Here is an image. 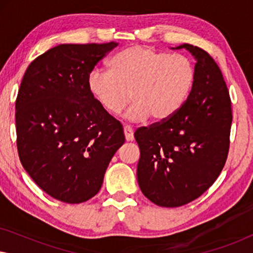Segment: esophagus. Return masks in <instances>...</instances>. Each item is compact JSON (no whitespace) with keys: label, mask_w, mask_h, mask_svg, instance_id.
<instances>
[{"label":"esophagus","mask_w":253,"mask_h":253,"mask_svg":"<svg viewBox=\"0 0 253 253\" xmlns=\"http://www.w3.org/2000/svg\"><path fill=\"white\" fill-rule=\"evenodd\" d=\"M124 136H126V141H132L134 139L133 137V130L130 126H124Z\"/></svg>","instance_id":"obj_1"}]
</instances>
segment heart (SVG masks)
<instances>
[{
	"label": "heart",
	"mask_w": 253,
	"mask_h": 253,
	"mask_svg": "<svg viewBox=\"0 0 253 253\" xmlns=\"http://www.w3.org/2000/svg\"><path fill=\"white\" fill-rule=\"evenodd\" d=\"M110 70L93 69L87 87L102 109L119 115L131 98L126 114L131 122L170 120L192 91L196 71L183 55H170L146 46H131L109 62Z\"/></svg>",
	"instance_id": "obj_1"
}]
</instances>
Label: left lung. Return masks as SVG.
<instances>
[{
    "instance_id": "left-lung-1",
    "label": "left lung",
    "mask_w": 253,
    "mask_h": 253,
    "mask_svg": "<svg viewBox=\"0 0 253 253\" xmlns=\"http://www.w3.org/2000/svg\"><path fill=\"white\" fill-rule=\"evenodd\" d=\"M196 60V79L184 105L170 120L139 127L138 184L162 207L185 205L215 182L226 164L233 115L229 92L215 61L202 48L183 43Z\"/></svg>"
}]
</instances>
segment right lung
Listing matches in <instances>:
<instances>
[{
  "instance_id": "obj_1",
  "label": "right lung",
  "mask_w": 253,
  "mask_h": 253,
  "mask_svg": "<svg viewBox=\"0 0 253 253\" xmlns=\"http://www.w3.org/2000/svg\"><path fill=\"white\" fill-rule=\"evenodd\" d=\"M117 42L63 43L26 69L16 100L17 148L23 167L41 190L81 204L101 189L123 127L93 98L87 77Z\"/></svg>"
}]
</instances>
